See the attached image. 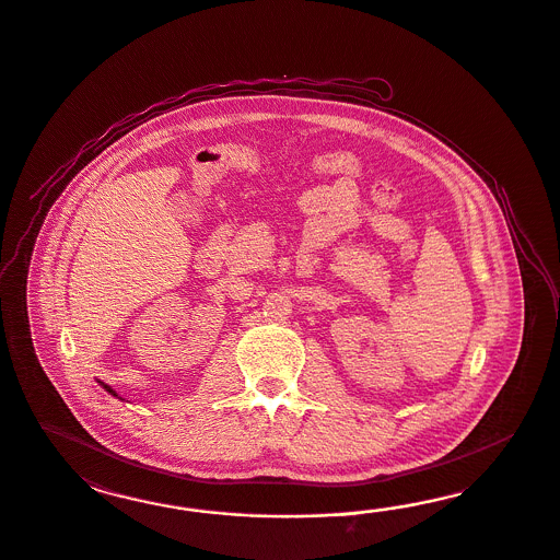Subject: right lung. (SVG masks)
<instances>
[{"label":"right lung","instance_id":"right-lung-1","mask_svg":"<svg viewBox=\"0 0 560 560\" xmlns=\"http://www.w3.org/2000/svg\"><path fill=\"white\" fill-rule=\"evenodd\" d=\"M104 388H106V390L110 392V394H113V396H117V394H115V392L110 390V388H108V386H104Z\"/></svg>","mask_w":560,"mask_h":560}]
</instances>
